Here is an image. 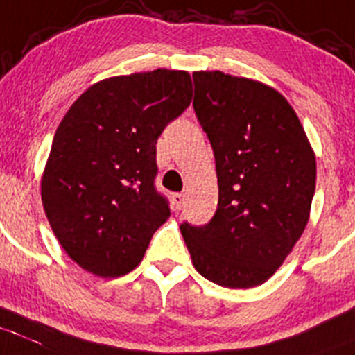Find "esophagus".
I'll use <instances>...</instances> for the list:
<instances>
[{
  "instance_id": "obj_1",
  "label": "esophagus",
  "mask_w": 355,
  "mask_h": 355,
  "mask_svg": "<svg viewBox=\"0 0 355 355\" xmlns=\"http://www.w3.org/2000/svg\"><path fill=\"white\" fill-rule=\"evenodd\" d=\"M184 203H185V196L184 194H173V196H171V205H173V208L175 210H182V207H184Z\"/></svg>"
}]
</instances>
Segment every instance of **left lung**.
Listing matches in <instances>:
<instances>
[{
    "label": "left lung",
    "mask_w": 355,
    "mask_h": 355,
    "mask_svg": "<svg viewBox=\"0 0 355 355\" xmlns=\"http://www.w3.org/2000/svg\"><path fill=\"white\" fill-rule=\"evenodd\" d=\"M194 112L215 155L217 211L180 231L198 273L217 286H261L293 252L310 218L315 152L277 89L194 71Z\"/></svg>",
    "instance_id": "left-lung-1"
}]
</instances>
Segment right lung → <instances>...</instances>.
Instances as JSON below:
<instances>
[{
	"mask_svg": "<svg viewBox=\"0 0 355 355\" xmlns=\"http://www.w3.org/2000/svg\"><path fill=\"white\" fill-rule=\"evenodd\" d=\"M193 99L191 75L157 68L105 78L62 117L42 175V203L64 252L117 278L141 263L170 217L155 191V144Z\"/></svg>",
	"mask_w": 355,
	"mask_h": 355,
	"instance_id": "right-lung-1",
	"label": "right lung"
}]
</instances>
